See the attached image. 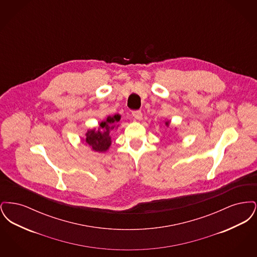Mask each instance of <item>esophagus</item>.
Listing matches in <instances>:
<instances>
[{
	"label": "esophagus",
	"instance_id": "esophagus-1",
	"mask_svg": "<svg viewBox=\"0 0 257 257\" xmlns=\"http://www.w3.org/2000/svg\"><path fill=\"white\" fill-rule=\"evenodd\" d=\"M132 114H133L135 119H137V120H142L143 119V113H142L141 110H134L132 112Z\"/></svg>",
	"mask_w": 257,
	"mask_h": 257
}]
</instances>
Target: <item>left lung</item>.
Instances as JSON below:
<instances>
[{"mask_svg":"<svg viewBox=\"0 0 257 257\" xmlns=\"http://www.w3.org/2000/svg\"><path fill=\"white\" fill-rule=\"evenodd\" d=\"M165 124H166V126H167V127H169V126H170V124H171V120H167V121L165 122Z\"/></svg>","mask_w":257,"mask_h":257,"instance_id":"1","label":"left lung"}]
</instances>
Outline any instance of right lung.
<instances>
[{
	"mask_svg": "<svg viewBox=\"0 0 257 257\" xmlns=\"http://www.w3.org/2000/svg\"><path fill=\"white\" fill-rule=\"evenodd\" d=\"M120 118L121 115L118 113L108 115L103 121L99 122L97 128L94 127L92 129H88L85 134L86 138H83L82 141L85 142L94 152H107L111 145V131L117 129Z\"/></svg>",
	"mask_w": 257,
	"mask_h": 257,
	"instance_id": "1",
	"label": "right lung"
}]
</instances>
